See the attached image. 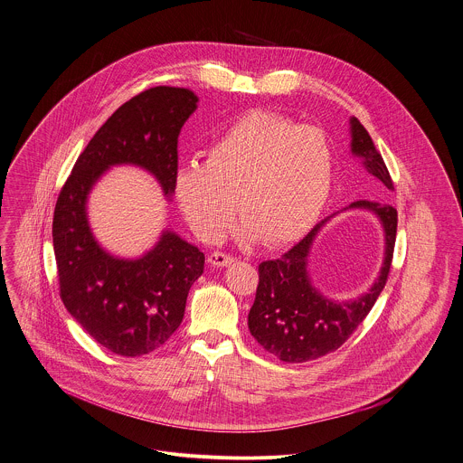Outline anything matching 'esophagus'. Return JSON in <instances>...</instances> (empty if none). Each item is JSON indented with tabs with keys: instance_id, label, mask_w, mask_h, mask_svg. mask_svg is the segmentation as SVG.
<instances>
[{
	"instance_id": "34e87169",
	"label": "esophagus",
	"mask_w": 463,
	"mask_h": 463,
	"mask_svg": "<svg viewBox=\"0 0 463 463\" xmlns=\"http://www.w3.org/2000/svg\"><path fill=\"white\" fill-rule=\"evenodd\" d=\"M207 262L211 264V266H216V268H223V266H229V264H232L234 262V257L231 256V254H225V252H211L209 256H207Z\"/></svg>"
}]
</instances>
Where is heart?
Wrapping results in <instances>:
<instances>
[{
    "mask_svg": "<svg viewBox=\"0 0 463 463\" xmlns=\"http://www.w3.org/2000/svg\"><path fill=\"white\" fill-rule=\"evenodd\" d=\"M334 179V151L314 126L273 109H252L207 147L204 165L177 170L174 190L190 227L220 240L238 214L241 232L266 247L302 238L319 218Z\"/></svg>",
    "mask_w": 463,
    "mask_h": 463,
    "instance_id": "1",
    "label": "heart"
}]
</instances>
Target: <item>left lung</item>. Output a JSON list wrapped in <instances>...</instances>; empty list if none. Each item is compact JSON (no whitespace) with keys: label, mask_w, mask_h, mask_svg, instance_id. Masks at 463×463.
<instances>
[{"label":"left lung","mask_w":463,"mask_h":463,"mask_svg":"<svg viewBox=\"0 0 463 463\" xmlns=\"http://www.w3.org/2000/svg\"><path fill=\"white\" fill-rule=\"evenodd\" d=\"M352 153L359 156L365 170L389 190L394 188L382 155L369 133L352 118ZM350 207H364L378 214L385 231V257L378 280L369 293L354 302H334L321 297L308 280L310 245L328 220L319 222L291 250L259 264L256 300L249 312V328L257 343L284 362L298 364L319 359L343 346L357 330L380 297L394 254L398 211L389 204L357 201Z\"/></svg>","instance_id":"obj_1"}]
</instances>
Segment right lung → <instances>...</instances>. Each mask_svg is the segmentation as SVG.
I'll return each mask as SVG.
<instances>
[{
    "instance_id": "1",
    "label": "right lung",
    "mask_w": 463,
    "mask_h": 463,
    "mask_svg": "<svg viewBox=\"0 0 463 463\" xmlns=\"http://www.w3.org/2000/svg\"><path fill=\"white\" fill-rule=\"evenodd\" d=\"M197 101L188 89L155 87L117 108L76 159L54 206L60 298L94 341L122 357L155 352L179 328L204 254L165 231L140 259L109 256L90 232L87 195L104 170L129 163L149 170L170 197L177 138Z\"/></svg>"
}]
</instances>
